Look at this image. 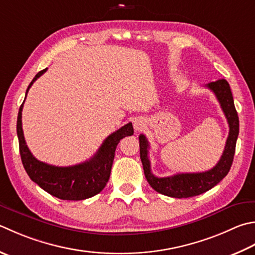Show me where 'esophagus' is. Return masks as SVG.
Listing matches in <instances>:
<instances>
[{"label":"esophagus","instance_id":"34e87169","mask_svg":"<svg viewBox=\"0 0 255 255\" xmlns=\"http://www.w3.org/2000/svg\"><path fill=\"white\" fill-rule=\"evenodd\" d=\"M133 127H134V129H136V130L141 131L142 129L146 127V123H144L142 118H136V119H134V122H133Z\"/></svg>","mask_w":255,"mask_h":255}]
</instances>
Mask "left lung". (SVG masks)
<instances>
[{
    "label": "left lung",
    "instance_id": "1",
    "mask_svg": "<svg viewBox=\"0 0 255 255\" xmlns=\"http://www.w3.org/2000/svg\"><path fill=\"white\" fill-rule=\"evenodd\" d=\"M206 86L211 89L220 103V106L229 124V136L226 147L219 162L212 169L204 172L196 173H178L171 177L158 178L151 172L150 160L148 157L149 143L144 134L139 136V147H140V159L143 167V172L147 181L153 190L172 198H190L199 196L210 190L211 188L220 182L230 171L232 166L234 152H236L237 139L239 136V117L234 107L233 96L230 85L226 79H218L209 83Z\"/></svg>",
    "mask_w": 255,
    "mask_h": 255
}]
</instances>
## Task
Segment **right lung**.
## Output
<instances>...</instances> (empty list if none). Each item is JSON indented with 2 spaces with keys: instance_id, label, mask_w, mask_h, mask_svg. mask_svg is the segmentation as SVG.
<instances>
[{
  "instance_id": "right-lung-1",
  "label": "right lung",
  "mask_w": 255,
  "mask_h": 255,
  "mask_svg": "<svg viewBox=\"0 0 255 255\" xmlns=\"http://www.w3.org/2000/svg\"><path fill=\"white\" fill-rule=\"evenodd\" d=\"M46 71L47 68H45L35 75L26 89V95L33 83ZM23 104L17 115L16 131L22 163L32 181L62 200H84L101 192L109 180L117 144L123 138L133 134L132 124L128 123L109 134L89 160L71 167H56L37 160L26 146L22 128Z\"/></svg>"
}]
</instances>
